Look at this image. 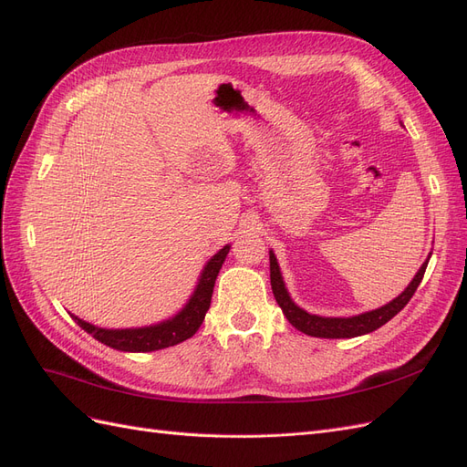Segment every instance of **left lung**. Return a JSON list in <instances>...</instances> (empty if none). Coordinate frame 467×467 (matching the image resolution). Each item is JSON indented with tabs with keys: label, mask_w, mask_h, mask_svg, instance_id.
I'll return each mask as SVG.
<instances>
[{
	"label": "left lung",
	"mask_w": 467,
	"mask_h": 467,
	"mask_svg": "<svg viewBox=\"0 0 467 467\" xmlns=\"http://www.w3.org/2000/svg\"><path fill=\"white\" fill-rule=\"evenodd\" d=\"M268 255H271V286H273V294L276 298V304L282 309V314L286 316V319L298 331H302L306 335H312V337H321V338L360 337V335H366V333H372V331L379 329L381 325H386L393 316H398L401 312L409 300L413 298V294L419 288L422 276H425L427 265H429V259H431V255H429V259L420 265L415 278L409 282V286L389 304L381 306L378 309H372V312L352 316V317H321V316L307 314L306 309H302L300 306H296L292 302L290 294L285 286V280H282L280 266L276 263L275 253L268 251Z\"/></svg>",
	"instance_id": "8db88e82"
}]
</instances>
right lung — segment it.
<instances>
[{"mask_svg": "<svg viewBox=\"0 0 467 467\" xmlns=\"http://www.w3.org/2000/svg\"><path fill=\"white\" fill-rule=\"evenodd\" d=\"M228 253H230V245H223L216 255L206 263L204 271L201 273V278L196 282V288L191 294L185 307H182L181 312L175 314L171 319H165L158 325H148V327H138V329H103L79 319L74 314L69 316L74 317V321L83 331L93 335L99 343L117 350L151 352V350L179 345L182 341H187V338H191L202 325L212 302V292H214L216 276L220 273L225 257H228Z\"/></svg>", "mask_w": 467, "mask_h": 467, "instance_id": "obj_1", "label": "right lung"}]
</instances>
